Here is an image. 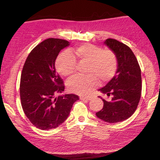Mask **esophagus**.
Wrapping results in <instances>:
<instances>
[{"label": "esophagus", "mask_w": 160, "mask_h": 160, "mask_svg": "<svg viewBox=\"0 0 160 160\" xmlns=\"http://www.w3.org/2000/svg\"><path fill=\"white\" fill-rule=\"evenodd\" d=\"M80 99L81 100H90L91 97H80Z\"/></svg>", "instance_id": "esophagus-1"}]
</instances>
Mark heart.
<instances>
[{"instance_id":"obj_1","label":"heart","mask_w":160,"mask_h":160,"mask_svg":"<svg viewBox=\"0 0 160 160\" xmlns=\"http://www.w3.org/2000/svg\"><path fill=\"white\" fill-rule=\"evenodd\" d=\"M87 63L86 75H76L68 82L72 92L86 95L98 85L99 79L107 82L116 74L118 60L115 53L109 48H102L94 44H85L75 49L62 52L56 61V68L59 73L69 77L76 69V61Z\"/></svg>"}]
</instances>
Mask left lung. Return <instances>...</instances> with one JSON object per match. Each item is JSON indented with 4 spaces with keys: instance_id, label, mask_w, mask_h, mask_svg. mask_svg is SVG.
<instances>
[{
    "instance_id": "1",
    "label": "left lung",
    "mask_w": 160,
    "mask_h": 160,
    "mask_svg": "<svg viewBox=\"0 0 160 160\" xmlns=\"http://www.w3.org/2000/svg\"><path fill=\"white\" fill-rule=\"evenodd\" d=\"M104 43L116 55L118 68L115 76L99 90L112 97L109 102L102 98L104 106L96 115L108 123L121 122L131 117L138 105L142 90L141 70L128 46L111 38Z\"/></svg>"
}]
</instances>
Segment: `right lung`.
Returning <instances> with one entry per match:
<instances>
[{"label":"right lung","instance_id":"obj_1","mask_svg":"<svg viewBox=\"0 0 160 160\" xmlns=\"http://www.w3.org/2000/svg\"><path fill=\"white\" fill-rule=\"evenodd\" d=\"M68 45L65 39H46L31 51L24 64L20 85L21 104L27 117L37 128L46 131L60 126L79 99L73 94L56 97L64 90L65 85L56 72L55 61L61 49Z\"/></svg>","mask_w":160,"mask_h":160}]
</instances>
